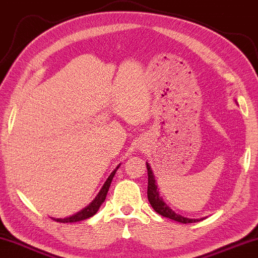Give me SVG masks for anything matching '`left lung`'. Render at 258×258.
<instances>
[{
  "label": "left lung",
  "mask_w": 258,
  "mask_h": 258,
  "mask_svg": "<svg viewBox=\"0 0 258 258\" xmlns=\"http://www.w3.org/2000/svg\"><path fill=\"white\" fill-rule=\"evenodd\" d=\"M146 167H147V176H149V184H147V198H149L151 207L154 209V211L163 216V217L173 219V221L184 223V224L198 222V219L185 218V217H183V216L177 215L176 212L171 210V209L164 203L163 199L159 197V194H158L156 180H154L152 170H151L150 165L146 164Z\"/></svg>",
  "instance_id": "8db88e82"
}]
</instances>
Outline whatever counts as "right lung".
Wrapping results in <instances>:
<instances>
[{"instance_id":"obj_1","label":"right lung","mask_w":258,"mask_h":258,"mask_svg":"<svg viewBox=\"0 0 258 258\" xmlns=\"http://www.w3.org/2000/svg\"><path fill=\"white\" fill-rule=\"evenodd\" d=\"M119 167V166H118ZM116 167V169H118ZM116 169L113 171L111 173V176L108 177V179L106 180V183L104 184V186H102L101 191L99 192V195L97 196V198L94 199L93 202H92L91 204L88 205L87 208H85L84 210H81L80 212H78L77 215L72 216V217H68V218H63V219H55L56 222H60V223H73V222H80V221H84V219H87L89 217H92V216L97 214V211L99 210V208H100V205L104 203L105 198H106V195H107L108 192V188H109V185L112 183V179L113 177H114V174L116 172Z\"/></svg>"}]
</instances>
